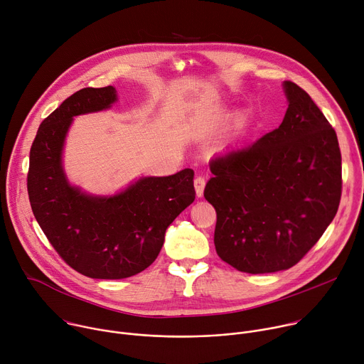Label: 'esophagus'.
<instances>
[{"label":"esophagus","instance_id":"34e87169","mask_svg":"<svg viewBox=\"0 0 364 364\" xmlns=\"http://www.w3.org/2000/svg\"><path fill=\"white\" fill-rule=\"evenodd\" d=\"M204 186H205V180H204V177L198 176V177H196V178H194V188H196V194H197V197H201V196H203Z\"/></svg>","mask_w":364,"mask_h":364}]
</instances>
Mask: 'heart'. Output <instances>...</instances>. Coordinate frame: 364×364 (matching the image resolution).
<instances>
[{"mask_svg":"<svg viewBox=\"0 0 364 364\" xmlns=\"http://www.w3.org/2000/svg\"><path fill=\"white\" fill-rule=\"evenodd\" d=\"M210 127H212V122H205V125H204V131H209V129H210Z\"/></svg>","mask_w":364,"mask_h":364,"instance_id":"1","label":"heart"}]
</instances>
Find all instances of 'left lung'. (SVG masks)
Returning <instances> with one entry per match:
<instances>
[{
    "label": "left lung",
    "mask_w": 364,
    "mask_h": 364,
    "mask_svg": "<svg viewBox=\"0 0 364 364\" xmlns=\"http://www.w3.org/2000/svg\"><path fill=\"white\" fill-rule=\"evenodd\" d=\"M282 124L210 163L204 197L216 209L215 246L240 272L289 269L333 222L341 197L337 134L311 96L284 82Z\"/></svg>",
    "instance_id": "8db88e82"
}]
</instances>
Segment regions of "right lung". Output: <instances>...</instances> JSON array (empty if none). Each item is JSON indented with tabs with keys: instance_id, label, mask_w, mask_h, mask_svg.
Returning a JSON list of instances; mask_svg holds the SVG:
<instances>
[{
	"instance_id": "obj_1",
	"label": "right lung",
	"mask_w": 364,
	"mask_h": 364,
	"mask_svg": "<svg viewBox=\"0 0 364 364\" xmlns=\"http://www.w3.org/2000/svg\"><path fill=\"white\" fill-rule=\"evenodd\" d=\"M114 86L85 87L40 125L30 149L27 190L31 210L63 261L95 279H122L157 259L167 228L188 207L194 171L144 177L111 196H89L69 184L62 151L73 117L111 108Z\"/></svg>"
}]
</instances>
